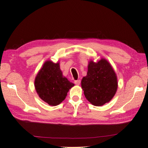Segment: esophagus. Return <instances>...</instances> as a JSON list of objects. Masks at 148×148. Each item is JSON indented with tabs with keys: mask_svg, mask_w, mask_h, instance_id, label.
<instances>
[{
	"mask_svg": "<svg viewBox=\"0 0 148 148\" xmlns=\"http://www.w3.org/2000/svg\"><path fill=\"white\" fill-rule=\"evenodd\" d=\"M74 83L76 85H79L80 83H81V81H80V80H77V81H75Z\"/></svg>",
	"mask_w": 148,
	"mask_h": 148,
	"instance_id": "esophagus-1",
	"label": "esophagus"
}]
</instances>
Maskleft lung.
Wrapping results in <instances>:
<instances>
[{"label": "left lung", "mask_w": 148, "mask_h": 148, "mask_svg": "<svg viewBox=\"0 0 148 148\" xmlns=\"http://www.w3.org/2000/svg\"><path fill=\"white\" fill-rule=\"evenodd\" d=\"M85 97L94 106H102L108 103L118 89L117 75L111 64L101 58L97 62L90 60L86 76L81 81Z\"/></svg>", "instance_id": "1"}]
</instances>
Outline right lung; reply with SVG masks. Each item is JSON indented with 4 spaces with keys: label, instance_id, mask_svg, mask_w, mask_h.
I'll return each mask as SVG.
<instances>
[{
    "label": "right lung",
    "instance_id": "add662e5",
    "mask_svg": "<svg viewBox=\"0 0 148 148\" xmlns=\"http://www.w3.org/2000/svg\"><path fill=\"white\" fill-rule=\"evenodd\" d=\"M74 85L62 75L60 62L53 63L51 60L45 62L34 80L39 97L51 106L60 104Z\"/></svg>",
    "mask_w": 148,
    "mask_h": 148
}]
</instances>
